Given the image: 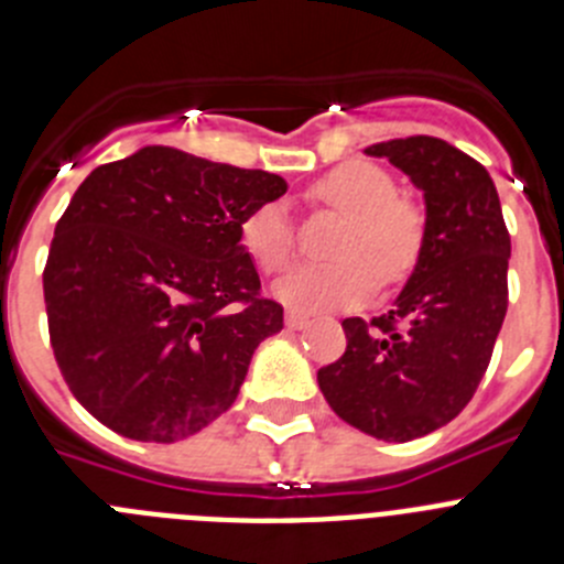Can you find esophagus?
Returning a JSON list of instances; mask_svg holds the SVG:
<instances>
[{
    "instance_id": "obj_1",
    "label": "esophagus",
    "mask_w": 564,
    "mask_h": 564,
    "mask_svg": "<svg viewBox=\"0 0 564 564\" xmlns=\"http://www.w3.org/2000/svg\"><path fill=\"white\" fill-rule=\"evenodd\" d=\"M285 325L291 327V330H302V327H307V316H305V313H299V311H288L285 313Z\"/></svg>"
}]
</instances>
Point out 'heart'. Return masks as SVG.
Here are the masks:
<instances>
[{
  "mask_svg": "<svg viewBox=\"0 0 564 564\" xmlns=\"http://www.w3.org/2000/svg\"><path fill=\"white\" fill-rule=\"evenodd\" d=\"M307 200L344 214L336 239V262L299 265L273 288L285 305L302 311L352 307L381 285H398L417 265L426 239V212L398 194L387 169L350 161L318 177ZM239 242L262 273L285 271L296 253V226L285 200L259 203L239 226Z\"/></svg>",
  "mask_w": 564,
  "mask_h": 564,
  "instance_id": "obj_1",
  "label": "heart"
}]
</instances>
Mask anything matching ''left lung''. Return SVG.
<instances>
[{
  "label": "left lung",
  "mask_w": 564,
  "mask_h": 564,
  "mask_svg": "<svg viewBox=\"0 0 564 564\" xmlns=\"http://www.w3.org/2000/svg\"><path fill=\"white\" fill-rule=\"evenodd\" d=\"M426 200V239L395 307L344 318L347 350L318 370L341 421L378 441H412L463 412L486 376L508 311L511 237L486 169L430 134L372 143Z\"/></svg>",
  "instance_id": "1"
}]
</instances>
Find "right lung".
Listing matches in <instances>:
<instances>
[{
	"mask_svg": "<svg viewBox=\"0 0 564 564\" xmlns=\"http://www.w3.org/2000/svg\"><path fill=\"white\" fill-rule=\"evenodd\" d=\"M288 183L143 147L87 174L44 265L53 356L112 432L174 443L228 412L259 341L282 330L239 226Z\"/></svg>",
	"mask_w": 564,
	"mask_h": 564,
	"instance_id": "obj_1",
	"label": "right lung"
}]
</instances>
